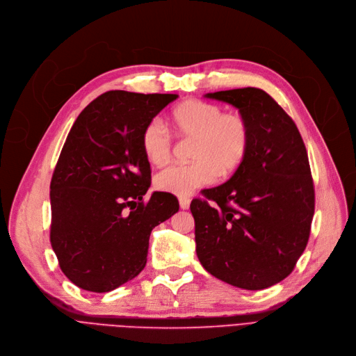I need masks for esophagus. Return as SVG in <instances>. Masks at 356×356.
I'll list each match as a JSON object with an SVG mask.
<instances>
[{"instance_id":"esophagus-1","label":"esophagus","mask_w":356,"mask_h":356,"mask_svg":"<svg viewBox=\"0 0 356 356\" xmlns=\"http://www.w3.org/2000/svg\"><path fill=\"white\" fill-rule=\"evenodd\" d=\"M191 204V200L188 197H179V207L182 210H188Z\"/></svg>"}]
</instances>
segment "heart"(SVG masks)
<instances>
[{"mask_svg":"<svg viewBox=\"0 0 356 356\" xmlns=\"http://www.w3.org/2000/svg\"><path fill=\"white\" fill-rule=\"evenodd\" d=\"M171 124L182 139H193L191 163L168 166L155 177L156 188L187 197L197 188L227 179L239 171L250 147V127L238 113L202 99H188L171 113ZM145 158L156 166L165 165L172 152V140L158 120L149 122L142 131Z\"/></svg>","mask_w":356,"mask_h":356,"instance_id":"b5f03b06","label":"heart"}]
</instances>
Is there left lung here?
Wrapping results in <instances>:
<instances>
[{
    "label": "left lung",
    "instance_id": "obj_1",
    "mask_svg": "<svg viewBox=\"0 0 356 356\" xmlns=\"http://www.w3.org/2000/svg\"><path fill=\"white\" fill-rule=\"evenodd\" d=\"M239 110L250 127L249 154L227 182L191 202L197 257L216 278L264 290L289 277L309 242L314 187L301 134L259 88L206 94Z\"/></svg>",
    "mask_w": 356,
    "mask_h": 356
}]
</instances>
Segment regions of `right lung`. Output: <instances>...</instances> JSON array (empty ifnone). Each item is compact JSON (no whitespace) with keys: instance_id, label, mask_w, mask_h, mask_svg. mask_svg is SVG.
Instances as JSON below:
<instances>
[{"instance_id":"obj_1","label":"right lung","mask_w":356,"mask_h":356,"mask_svg":"<svg viewBox=\"0 0 356 356\" xmlns=\"http://www.w3.org/2000/svg\"><path fill=\"white\" fill-rule=\"evenodd\" d=\"M177 94L107 91L81 111L50 181V243L76 286L108 293L140 274L152 229L174 216L178 200L145 194L150 165L142 131Z\"/></svg>"}]
</instances>
